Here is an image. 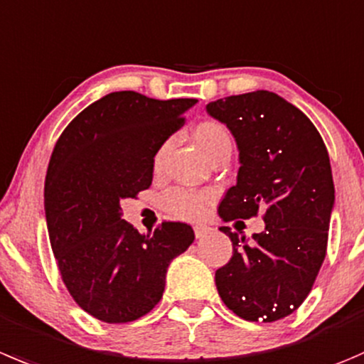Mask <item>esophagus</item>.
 Instances as JSON below:
<instances>
[{
	"label": "esophagus",
	"mask_w": 364,
	"mask_h": 364,
	"mask_svg": "<svg viewBox=\"0 0 364 364\" xmlns=\"http://www.w3.org/2000/svg\"><path fill=\"white\" fill-rule=\"evenodd\" d=\"M193 232H196V238H204L210 232V228H206V225H196Z\"/></svg>",
	"instance_id": "1"
}]
</instances>
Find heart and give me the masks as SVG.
I'll list each match as a JSON object with an SVG mask.
<instances>
[{
    "mask_svg": "<svg viewBox=\"0 0 364 364\" xmlns=\"http://www.w3.org/2000/svg\"><path fill=\"white\" fill-rule=\"evenodd\" d=\"M193 142L197 144L204 156L210 160L217 151L222 147H231V136L229 132L225 129L224 124L217 121H203L193 128ZM165 151L167 146L160 147V151L154 156V168L161 167L164 161ZM211 199L210 192L204 190H192V188H174L164 197V206L165 210L171 211L172 215L179 218H199L200 215L206 211L208 200Z\"/></svg>",
    "mask_w": 364,
    "mask_h": 364,
    "instance_id": "obj_1",
    "label": "heart"
}]
</instances>
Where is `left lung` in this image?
I'll use <instances>...</instances> for the list:
<instances>
[{
	"label": "left lung",
	"mask_w": 364,
	"mask_h": 364,
	"mask_svg": "<svg viewBox=\"0 0 364 364\" xmlns=\"http://www.w3.org/2000/svg\"><path fill=\"white\" fill-rule=\"evenodd\" d=\"M206 112L228 126L240 153L236 185L218 215L229 222L261 210L264 220L250 240L220 228L232 256L215 272V284L240 318L276 322L304 302L326 257L334 208L329 153L313 122L268 90L211 101Z\"/></svg>",
	"instance_id": "obj_1"
}]
</instances>
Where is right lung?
Instances as JSON below:
<instances>
[{
    "label": "right lung",
    "mask_w": 364,
    "mask_h": 364,
    "mask_svg": "<svg viewBox=\"0 0 364 364\" xmlns=\"http://www.w3.org/2000/svg\"><path fill=\"white\" fill-rule=\"evenodd\" d=\"M196 103L107 94L73 119L53 149L44 185L53 254L74 301L101 322L149 313L164 295L171 261L196 238L183 222L142 235L122 220L121 208L149 188L154 156Z\"/></svg>",
    "instance_id": "add662e5"
}]
</instances>
